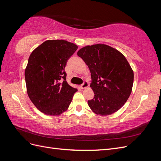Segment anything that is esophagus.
Listing matches in <instances>:
<instances>
[{"instance_id":"esophagus-1","label":"esophagus","mask_w":161,"mask_h":161,"mask_svg":"<svg viewBox=\"0 0 161 161\" xmlns=\"http://www.w3.org/2000/svg\"><path fill=\"white\" fill-rule=\"evenodd\" d=\"M88 86H89V83H88V82L85 81V82H84V83L80 85V88H81L82 89H84L87 88V87H88Z\"/></svg>"}]
</instances>
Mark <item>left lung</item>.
<instances>
[{
  "mask_svg": "<svg viewBox=\"0 0 161 161\" xmlns=\"http://www.w3.org/2000/svg\"><path fill=\"white\" fill-rule=\"evenodd\" d=\"M77 55L91 73L90 86L95 96L88 101L89 108L95 114L104 116L118 111L128 99L134 82V72L125 57L102 43L82 47Z\"/></svg>",
  "mask_w": 161,
  "mask_h": 161,
  "instance_id": "left-lung-1",
  "label": "left lung"
}]
</instances>
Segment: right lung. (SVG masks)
Masks as SVG:
<instances>
[{
	"label": "right lung",
	"mask_w": 161,
	"mask_h": 161,
	"mask_svg": "<svg viewBox=\"0 0 161 161\" xmlns=\"http://www.w3.org/2000/svg\"><path fill=\"white\" fill-rule=\"evenodd\" d=\"M77 48L66 40H50L30 54L25 70L27 92L42 113L59 115L69 108L77 89L68 84L64 69Z\"/></svg>",
	"instance_id": "1"
}]
</instances>
